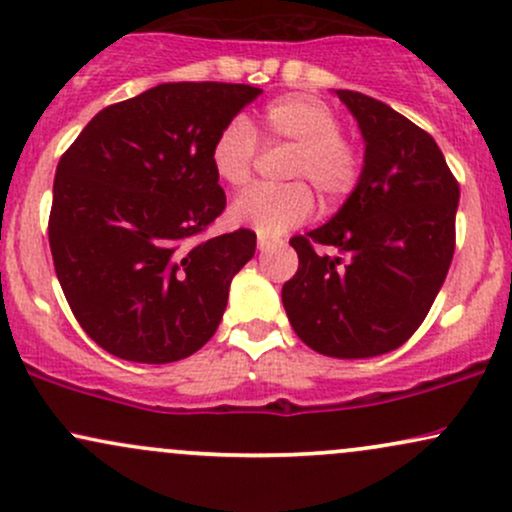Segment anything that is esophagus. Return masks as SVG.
<instances>
[{
	"mask_svg": "<svg viewBox=\"0 0 512 512\" xmlns=\"http://www.w3.org/2000/svg\"><path fill=\"white\" fill-rule=\"evenodd\" d=\"M276 245H279V240H272V238H264V236H260L257 238V248H260L262 252H269V250H274Z\"/></svg>",
	"mask_w": 512,
	"mask_h": 512,
	"instance_id": "34e87169",
	"label": "esophagus"
}]
</instances>
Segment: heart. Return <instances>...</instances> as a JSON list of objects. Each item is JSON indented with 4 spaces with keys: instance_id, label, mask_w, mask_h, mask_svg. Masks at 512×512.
Wrapping results in <instances>:
<instances>
[{
    "instance_id": "heart-1",
    "label": "heart",
    "mask_w": 512,
    "mask_h": 512,
    "mask_svg": "<svg viewBox=\"0 0 512 512\" xmlns=\"http://www.w3.org/2000/svg\"><path fill=\"white\" fill-rule=\"evenodd\" d=\"M260 137L267 146H291L286 178L310 182L325 204L344 202L361 182V149L342 134L339 115L320 98H276L262 110ZM257 154L255 129L245 117H233L211 142L209 161L216 178L238 190L252 180ZM305 182L248 190L233 202V223L272 238L291 231L315 209V197Z\"/></svg>"
}]
</instances>
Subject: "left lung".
<instances>
[{"mask_svg": "<svg viewBox=\"0 0 512 512\" xmlns=\"http://www.w3.org/2000/svg\"><path fill=\"white\" fill-rule=\"evenodd\" d=\"M334 93L361 127L363 175L325 226L289 240L298 272L281 301L317 354L370 358L407 342L436 301L455 252L460 185L431 134L375 98Z\"/></svg>", "mask_w": 512, "mask_h": 512, "instance_id": "left-lung-1", "label": "left lung"}]
</instances>
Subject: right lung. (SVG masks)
<instances>
[{"label": "right lung", "mask_w": 512, "mask_h": 512, "mask_svg": "<svg viewBox=\"0 0 512 512\" xmlns=\"http://www.w3.org/2000/svg\"><path fill=\"white\" fill-rule=\"evenodd\" d=\"M260 93L219 81L158 84L103 108L62 154L52 262L74 317L108 354L170 363L214 337L257 236L238 228L190 240L226 209L211 142Z\"/></svg>", "instance_id": "obj_1"}]
</instances>
